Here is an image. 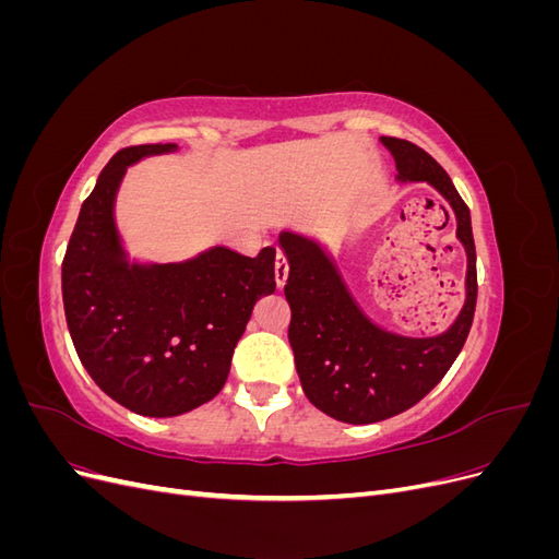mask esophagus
<instances>
[{
	"label": "esophagus",
	"instance_id": "obj_1",
	"mask_svg": "<svg viewBox=\"0 0 559 559\" xmlns=\"http://www.w3.org/2000/svg\"><path fill=\"white\" fill-rule=\"evenodd\" d=\"M286 280H289V263H286L284 253L277 251V259H275V282H277V289H284Z\"/></svg>",
	"mask_w": 559,
	"mask_h": 559
}]
</instances>
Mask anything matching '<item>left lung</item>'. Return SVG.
Here are the masks:
<instances>
[{"label": "left lung", "mask_w": 559, "mask_h": 559, "mask_svg": "<svg viewBox=\"0 0 559 559\" xmlns=\"http://www.w3.org/2000/svg\"><path fill=\"white\" fill-rule=\"evenodd\" d=\"M396 160L401 183L427 181L456 218L466 251V298L452 326L429 337H408L373 324L349 294L331 253L317 240L280 233L289 261L284 296L292 306L289 343L302 392L314 408L347 425H373L413 408L443 380L462 352L476 312L478 277L471 212L452 179L425 148L380 138Z\"/></svg>", "instance_id": "obj_1"}]
</instances>
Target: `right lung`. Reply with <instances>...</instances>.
<instances>
[{
	"label": "right lung",
	"instance_id": "add662e5",
	"mask_svg": "<svg viewBox=\"0 0 559 559\" xmlns=\"http://www.w3.org/2000/svg\"><path fill=\"white\" fill-rule=\"evenodd\" d=\"M177 144L118 151L83 200L62 261L67 326L107 396L146 417H175L222 392L253 306L275 292V249L242 257L224 245L179 263L130 261L116 228L128 167Z\"/></svg>",
	"mask_w": 559,
	"mask_h": 559
}]
</instances>
